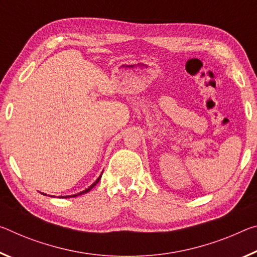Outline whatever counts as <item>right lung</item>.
Returning <instances> with one entry per match:
<instances>
[{"label": "right lung", "mask_w": 257, "mask_h": 257, "mask_svg": "<svg viewBox=\"0 0 257 257\" xmlns=\"http://www.w3.org/2000/svg\"><path fill=\"white\" fill-rule=\"evenodd\" d=\"M101 175H103V173L100 174V176L97 178V180L92 183V184L88 187V189H85V190H83V191H81V192H79V193H76V194H72V195H63V197H59V198H75V197H77V195H81V194H84V193H87V192H89V191H90L91 189H93V186H95L97 183L99 182V180H100V177H101ZM42 194H44V193H42ZM44 195H47V194H44ZM50 197H54V195H50Z\"/></svg>", "instance_id": "obj_1"}]
</instances>
